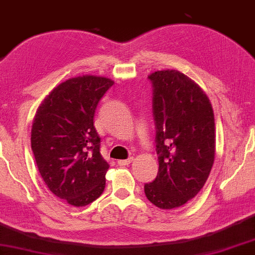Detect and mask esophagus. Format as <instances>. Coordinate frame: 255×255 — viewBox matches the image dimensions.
Masks as SVG:
<instances>
[{"label": "esophagus", "mask_w": 255, "mask_h": 255, "mask_svg": "<svg viewBox=\"0 0 255 255\" xmlns=\"http://www.w3.org/2000/svg\"><path fill=\"white\" fill-rule=\"evenodd\" d=\"M131 161H133V158L122 159V160H119V161H118V164L120 165V166H126V165H129Z\"/></svg>", "instance_id": "1"}]
</instances>
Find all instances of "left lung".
<instances>
[{
  "instance_id": "8db88e82",
  "label": "left lung",
  "mask_w": 255,
  "mask_h": 255,
  "mask_svg": "<svg viewBox=\"0 0 255 255\" xmlns=\"http://www.w3.org/2000/svg\"><path fill=\"white\" fill-rule=\"evenodd\" d=\"M159 160L157 178L145 184L147 199L160 209H174L203 188L215 160V119L207 95L177 70L148 76Z\"/></svg>"
}]
</instances>
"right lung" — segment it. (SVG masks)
<instances>
[{
  "label": "right lung",
  "instance_id": "obj_1",
  "mask_svg": "<svg viewBox=\"0 0 255 255\" xmlns=\"http://www.w3.org/2000/svg\"><path fill=\"white\" fill-rule=\"evenodd\" d=\"M114 84L110 78L85 75L57 85L39 106L30 142L47 188L73 207L102 195L109 164L100 153L94 126L97 104Z\"/></svg>",
  "mask_w": 255,
  "mask_h": 255
}]
</instances>
